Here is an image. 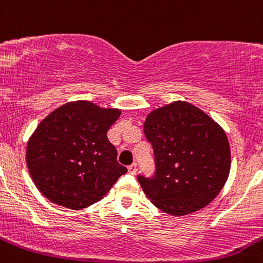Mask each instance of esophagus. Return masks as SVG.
<instances>
[{"mask_svg": "<svg viewBox=\"0 0 263 263\" xmlns=\"http://www.w3.org/2000/svg\"><path fill=\"white\" fill-rule=\"evenodd\" d=\"M128 171H129V174L135 175V174H136V171H137V165H136V163H132V165H129L128 166Z\"/></svg>", "mask_w": 263, "mask_h": 263, "instance_id": "34e87169", "label": "esophagus"}]
</instances>
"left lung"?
Returning a JSON list of instances; mask_svg holds the SVG:
<instances>
[{"mask_svg":"<svg viewBox=\"0 0 263 263\" xmlns=\"http://www.w3.org/2000/svg\"><path fill=\"white\" fill-rule=\"evenodd\" d=\"M156 170L137 180L162 212L187 215L212 202L224 185L231 152L224 131L209 115L188 102L156 109L144 123Z\"/></svg>","mask_w":263,"mask_h":263,"instance_id":"8db88e82","label":"left lung"}]
</instances>
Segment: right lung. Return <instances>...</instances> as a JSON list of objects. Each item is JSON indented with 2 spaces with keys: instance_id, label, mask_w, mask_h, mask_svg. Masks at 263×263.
Segmentation results:
<instances>
[{
  "instance_id": "add662e5",
  "label": "right lung",
  "mask_w": 263,
  "mask_h": 263,
  "mask_svg": "<svg viewBox=\"0 0 263 263\" xmlns=\"http://www.w3.org/2000/svg\"><path fill=\"white\" fill-rule=\"evenodd\" d=\"M120 110L68 102L39 124L27 145V166L37 190L54 203L80 210L101 200L127 173L107 131Z\"/></svg>"
}]
</instances>
